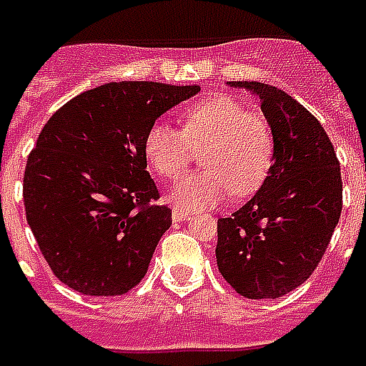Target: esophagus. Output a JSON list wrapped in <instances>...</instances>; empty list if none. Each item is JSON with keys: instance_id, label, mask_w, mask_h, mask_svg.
Segmentation results:
<instances>
[{"instance_id": "esophagus-1", "label": "esophagus", "mask_w": 366, "mask_h": 366, "mask_svg": "<svg viewBox=\"0 0 366 366\" xmlns=\"http://www.w3.org/2000/svg\"><path fill=\"white\" fill-rule=\"evenodd\" d=\"M186 219H190V213L188 211H182V209H172V221H186Z\"/></svg>"}]
</instances>
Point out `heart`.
<instances>
[{
	"label": "heart",
	"mask_w": 366,
	"mask_h": 366,
	"mask_svg": "<svg viewBox=\"0 0 366 366\" xmlns=\"http://www.w3.org/2000/svg\"><path fill=\"white\" fill-rule=\"evenodd\" d=\"M143 151L151 169L162 178L182 176L202 151V167L170 192L169 199L184 211L207 209L229 192L244 197L266 182L275 142L264 116L248 112L224 93L205 94L184 108L182 129L155 122L145 134Z\"/></svg>",
	"instance_id": "1"
}]
</instances>
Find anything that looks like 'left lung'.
Returning <instances> with one entry per match:
<instances>
[{"instance_id":"1","label":"left lung","mask_w":366,"mask_h":366,"mask_svg":"<svg viewBox=\"0 0 366 366\" xmlns=\"http://www.w3.org/2000/svg\"><path fill=\"white\" fill-rule=\"evenodd\" d=\"M229 85L259 99L275 155L258 194L217 221V266L238 295L277 299L312 275L332 240L343 205L340 161L320 122L285 91Z\"/></svg>"}]
</instances>
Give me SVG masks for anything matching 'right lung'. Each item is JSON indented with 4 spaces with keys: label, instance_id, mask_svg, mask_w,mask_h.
<instances>
[{
    "label": "right lung",
    "instance_id": "obj_1",
    "mask_svg": "<svg viewBox=\"0 0 366 366\" xmlns=\"http://www.w3.org/2000/svg\"><path fill=\"white\" fill-rule=\"evenodd\" d=\"M197 85L120 81L77 94L46 122L26 159L23 199L42 256L61 283L116 297L147 273L172 211L157 205L143 142Z\"/></svg>",
    "mask_w": 366,
    "mask_h": 366
}]
</instances>
